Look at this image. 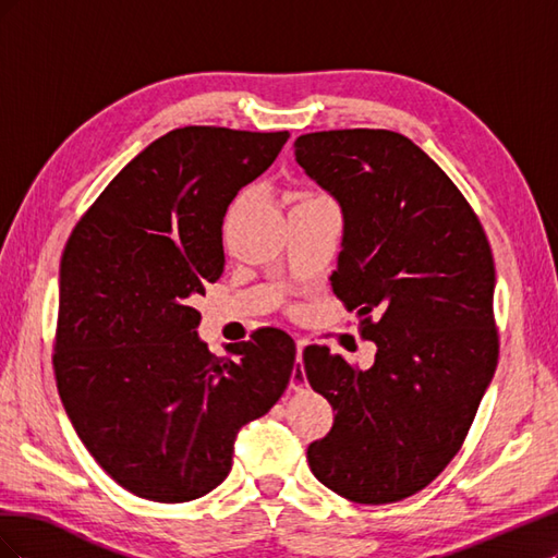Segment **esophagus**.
Listing matches in <instances>:
<instances>
[{"label": "esophagus", "instance_id": "obj_1", "mask_svg": "<svg viewBox=\"0 0 558 558\" xmlns=\"http://www.w3.org/2000/svg\"><path fill=\"white\" fill-rule=\"evenodd\" d=\"M305 347H307V342H298V363H295V367H293V373H291V388L293 391H302V388L307 386V377H305V367H302V351H305Z\"/></svg>", "mask_w": 558, "mask_h": 558}]
</instances>
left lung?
Listing matches in <instances>:
<instances>
[{
  "mask_svg": "<svg viewBox=\"0 0 558 558\" xmlns=\"http://www.w3.org/2000/svg\"><path fill=\"white\" fill-rule=\"evenodd\" d=\"M293 146L342 209L330 283L377 344L367 369L328 347L302 353L312 388L337 410L307 461L353 502H396L447 468L494 379L492 246L453 181L402 134L330 130Z\"/></svg>",
  "mask_w": 558,
  "mask_h": 558,
  "instance_id": "left-lung-1",
  "label": "left lung"
}]
</instances>
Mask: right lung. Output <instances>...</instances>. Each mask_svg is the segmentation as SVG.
<instances>
[{
  "label": "right lung",
  "mask_w": 558,
  "mask_h": 558,
  "mask_svg": "<svg viewBox=\"0 0 558 558\" xmlns=\"http://www.w3.org/2000/svg\"><path fill=\"white\" fill-rule=\"evenodd\" d=\"M286 142L289 132H167L113 177L66 240L60 400L93 459L134 496L209 494L228 477L240 428L289 386L291 335L260 328L216 359L191 305L223 275L230 202Z\"/></svg>",
  "instance_id": "add662e5"
}]
</instances>
